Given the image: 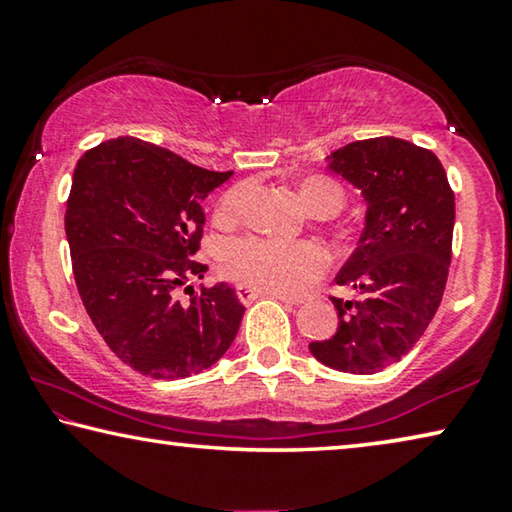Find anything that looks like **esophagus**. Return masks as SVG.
Returning a JSON list of instances; mask_svg holds the SVG:
<instances>
[{"label": "esophagus", "instance_id": "esophagus-1", "mask_svg": "<svg viewBox=\"0 0 512 512\" xmlns=\"http://www.w3.org/2000/svg\"><path fill=\"white\" fill-rule=\"evenodd\" d=\"M236 294H239V299L243 303H253L255 299H264V296H271V299H278V301H285V303H296V299H289V296H282V294H273V292H264V289H255L250 285H236Z\"/></svg>", "mask_w": 512, "mask_h": 512}]
</instances>
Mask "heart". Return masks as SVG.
I'll use <instances>...</instances> for the list:
<instances>
[{
	"instance_id": "1",
	"label": "heart",
	"mask_w": 512,
	"mask_h": 512,
	"mask_svg": "<svg viewBox=\"0 0 512 512\" xmlns=\"http://www.w3.org/2000/svg\"><path fill=\"white\" fill-rule=\"evenodd\" d=\"M299 197L312 216L333 218L345 207V190L329 177H305L299 181ZM246 186H234L220 197L218 218L230 220L241 207ZM223 269L234 280L264 292L299 296L315 285L329 269V255L310 241H273L264 236H241L223 248Z\"/></svg>"
}]
</instances>
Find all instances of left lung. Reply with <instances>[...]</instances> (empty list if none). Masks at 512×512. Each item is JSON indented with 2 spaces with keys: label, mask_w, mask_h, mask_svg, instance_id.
Returning a JSON list of instances; mask_svg holds the SVG:
<instances>
[{
  "label": "left lung",
  "mask_w": 512,
  "mask_h": 512,
  "mask_svg": "<svg viewBox=\"0 0 512 512\" xmlns=\"http://www.w3.org/2000/svg\"><path fill=\"white\" fill-rule=\"evenodd\" d=\"M329 167L361 188L365 227L335 282L358 296L342 301L338 331L310 342L319 363L375 375L421 340L444 296L453 255L455 195L430 149L372 137L329 156Z\"/></svg>",
  "instance_id": "8db88e82"
}]
</instances>
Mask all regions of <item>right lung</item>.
I'll use <instances>...</instances> for the list:
<instances>
[{
    "instance_id": "add662e5",
    "label": "right lung",
    "mask_w": 512,
    "mask_h": 512,
    "mask_svg": "<svg viewBox=\"0 0 512 512\" xmlns=\"http://www.w3.org/2000/svg\"><path fill=\"white\" fill-rule=\"evenodd\" d=\"M230 177L137 137L101 142L75 165L66 202L75 285L96 331L140 375H197L236 338L246 308L227 282L193 292L190 305L174 299L207 273L193 257L202 202Z\"/></svg>"
}]
</instances>
